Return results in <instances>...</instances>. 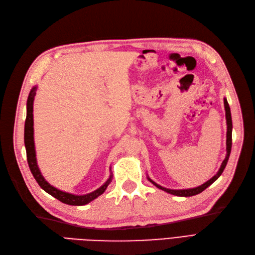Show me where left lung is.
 Masks as SVG:
<instances>
[{
	"instance_id": "1",
	"label": "left lung",
	"mask_w": 255,
	"mask_h": 255,
	"mask_svg": "<svg viewBox=\"0 0 255 255\" xmlns=\"http://www.w3.org/2000/svg\"><path fill=\"white\" fill-rule=\"evenodd\" d=\"M223 102H225V110H226V119H227V126H228V129H227V156L225 158V160L222 161V164L220 166V169L218 170V172L216 173L211 180H208L207 182H205L204 184H202L201 186H198L195 188H189V189H169V188H165L163 186H160V185L156 184L155 182H153L150 177L148 176V180L153 184L155 185V186L161 190H164L166 192H169V194L177 196V197H191V196H195L200 194V192H202L204 189H206L210 185H212L216 180L218 179V177L221 175V173L225 170V168L228 164V160L230 157V153H231V148H232V117H231V111H230V106L229 103L227 101V99L225 98L223 99Z\"/></svg>"
}]
</instances>
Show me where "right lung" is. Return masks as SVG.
Masks as SVG:
<instances>
[{
    "instance_id": "obj_1",
    "label": "right lung",
    "mask_w": 255,
    "mask_h": 255,
    "mask_svg": "<svg viewBox=\"0 0 255 255\" xmlns=\"http://www.w3.org/2000/svg\"><path fill=\"white\" fill-rule=\"evenodd\" d=\"M37 87H33L30 90L28 98H27V103H26V119H25V127H24V143H25V149H26V157H27V163L28 167L30 169V172L34 175L35 180L37 183L39 184V186L47 191L48 194L53 196L59 200L60 202L69 204V205H85L92 200L98 198L100 195H102L105 191V189L109 186L110 183L112 182L113 175L111 173L109 180H107L101 187H99L95 191L90 192L87 195L83 196H76L69 194V192L61 191L57 188H55L52 185H50L47 181H45L44 177L42 176L39 168L37 165V159H36V151H35V143H34V120H33V104H34V98L36 95Z\"/></svg>"
}]
</instances>
